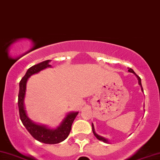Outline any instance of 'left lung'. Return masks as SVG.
<instances>
[{
	"instance_id": "left-lung-1",
	"label": "left lung",
	"mask_w": 160,
	"mask_h": 160,
	"mask_svg": "<svg viewBox=\"0 0 160 160\" xmlns=\"http://www.w3.org/2000/svg\"><path fill=\"white\" fill-rule=\"evenodd\" d=\"M128 72H131V73H133L134 75H135L136 77H137V78H138V84H139L140 86H141V87H142V92H143V88H142V80H141V78L139 77V76H138L137 74H136V73L134 72L133 71V70L132 68H128ZM92 131H93V133H94V135L95 136V137L97 138V139H99V141H102L103 142H105V143H108L109 142H108V140L107 139V138H104V137H102V136H100L99 135H98V134H97L96 133H95V131H94V125H93V123H92Z\"/></svg>"
}]
</instances>
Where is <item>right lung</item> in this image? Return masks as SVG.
<instances>
[{"label": "right lung", "instance_id": "1", "mask_svg": "<svg viewBox=\"0 0 160 160\" xmlns=\"http://www.w3.org/2000/svg\"><path fill=\"white\" fill-rule=\"evenodd\" d=\"M50 62V60H47V61L34 65L27 70L26 74L22 78L19 83L18 106L20 119L32 137L40 142L48 143V144H55V143L63 142L68 137L70 133L73 120L76 118L78 112H69L62 121L61 125L57 127V128L51 129L46 126L37 124L32 121L27 116L24 103L25 94H26L27 82L28 78L34 73H38L43 69L51 67V65L49 64Z\"/></svg>", "mask_w": 160, "mask_h": 160}]
</instances>
